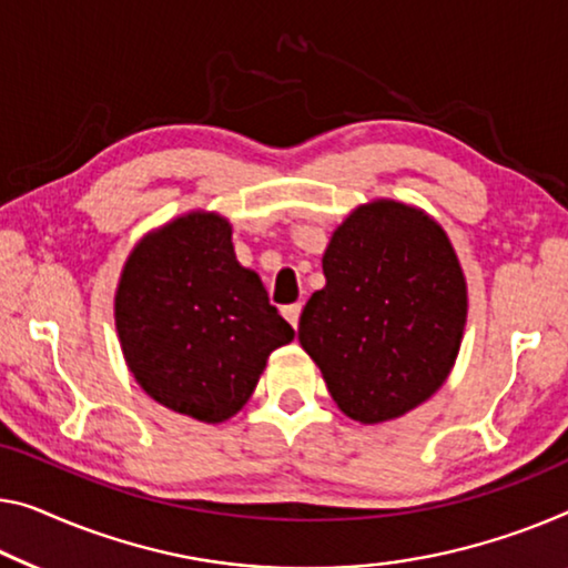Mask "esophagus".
Segmentation results:
<instances>
[{"mask_svg":"<svg viewBox=\"0 0 568 568\" xmlns=\"http://www.w3.org/2000/svg\"><path fill=\"white\" fill-rule=\"evenodd\" d=\"M301 311L303 306L301 303H291V306L283 308V316L287 318V324H291L293 328H298V318H301Z\"/></svg>","mask_w":568,"mask_h":568,"instance_id":"1","label":"esophagus"}]
</instances>
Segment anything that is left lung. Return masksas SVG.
I'll return each mask as SVG.
<instances>
[{"label": "left lung", "instance_id": "obj_1", "mask_svg": "<svg viewBox=\"0 0 568 568\" xmlns=\"http://www.w3.org/2000/svg\"><path fill=\"white\" fill-rule=\"evenodd\" d=\"M324 275L298 342L338 410L372 426L428 400L467 324V281L442 224L408 203L369 201L336 226Z\"/></svg>", "mask_w": 568, "mask_h": 568}]
</instances>
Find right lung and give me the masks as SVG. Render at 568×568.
Segmentation results:
<instances>
[{
    "label": "right lung",
    "mask_w": 568,
    "mask_h": 568,
    "mask_svg": "<svg viewBox=\"0 0 568 568\" xmlns=\"http://www.w3.org/2000/svg\"><path fill=\"white\" fill-rule=\"evenodd\" d=\"M114 321L142 390L203 423L242 410L270 354L293 338L260 275L236 262L232 224L214 211H191L134 244Z\"/></svg>",
    "instance_id": "1"
}]
</instances>
